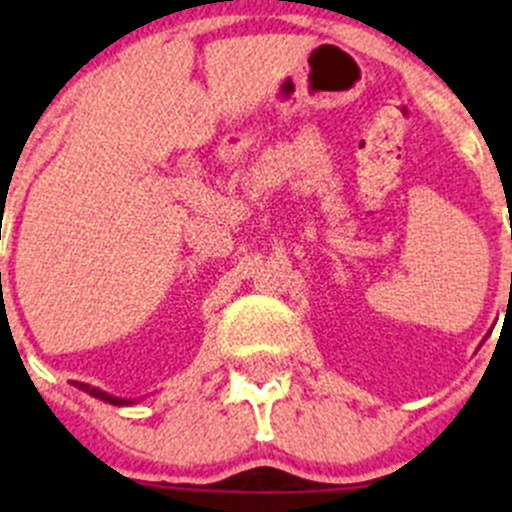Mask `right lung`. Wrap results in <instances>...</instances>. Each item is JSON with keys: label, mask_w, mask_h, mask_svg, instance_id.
Returning a JSON list of instances; mask_svg holds the SVG:
<instances>
[{"label": "right lung", "mask_w": 512, "mask_h": 512, "mask_svg": "<svg viewBox=\"0 0 512 512\" xmlns=\"http://www.w3.org/2000/svg\"><path fill=\"white\" fill-rule=\"evenodd\" d=\"M74 386H76V389L86 391V394H89V396H94V399H98V401H106V404H113V406H126V404H133V401H128V399H118V396H113V394H106V391L96 389V386H89V384H84V381H74Z\"/></svg>", "instance_id": "obj_1"}]
</instances>
